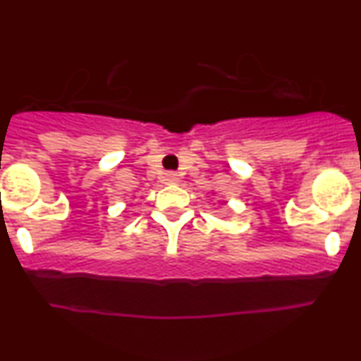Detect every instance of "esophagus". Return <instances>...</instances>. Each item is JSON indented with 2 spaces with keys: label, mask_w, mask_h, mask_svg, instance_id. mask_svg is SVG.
<instances>
[{
  "label": "esophagus",
  "mask_w": 361,
  "mask_h": 361,
  "mask_svg": "<svg viewBox=\"0 0 361 361\" xmlns=\"http://www.w3.org/2000/svg\"><path fill=\"white\" fill-rule=\"evenodd\" d=\"M163 180H164V183H168V185L176 183V181H178V175H176V173H173V171H168V173H164Z\"/></svg>",
  "instance_id": "1"
}]
</instances>
